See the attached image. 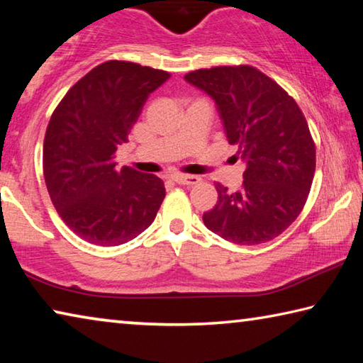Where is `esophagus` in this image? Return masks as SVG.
I'll return each instance as SVG.
<instances>
[{"label":"esophagus","mask_w":363,"mask_h":363,"mask_svg":"<svg viewBox=\"0 0 363 363\" xmlns=\"http://www.w3.org/2000/svg\"><path fill=\"white\" fill-rule=\"evenodd\" d=\"M171 179L177 184H184V186H195L200 182V177L195 174H174L171 176Z\"/></svg>","instance_id":"esophagus-1"}]
</instances>
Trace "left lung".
Listing matches in <instances>:
<instances>
[{"mask_svg":"<svg viewBox=\"0 0 363 363\" xmlns=\"http://www.w3.org/2000/svg\"><path fill=\"white\" fill-rule=\"evenodd\" d=\"M184 78L216 102L227 140L247 162L240 190L214 184L218 203L203 213L205 225L237 245L279 237L303 211L315 173V144L296 101L250 65L200 69Z\"/></svg>","mask_w":363,"mask_h":363,"instance_id":"obj_1","label":"left lung"}]
</instances>
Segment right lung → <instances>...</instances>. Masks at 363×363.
<instances>
[{
    "mask_svg": "<svg viewBox=\"0 0 363 363\" xmlns=\"http://www.w3.org/2000/svg\"><path fill=\"white\" fill-rule=\"evenodd\" d=\"M171 75L125 60H107L77 82L46 128L43 173L59 216L83 240L116 247L149 227L164 199L160 177L118 168L150 93Z\"/></svg>",
    "mask_w": 363,
    "mask_h": 363,
    "instance_id": "add662e5",
    "label": "right lung"
}]
</instances>
